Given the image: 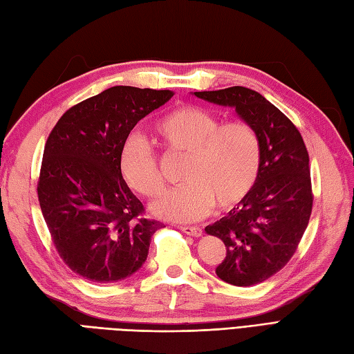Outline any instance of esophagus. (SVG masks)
<instances>
[{
    "label": "esophagus",
    "mask_w": 354,
    "mask_h": 354,
    "mask_svg": "<svg viewBox=\"0 0 354 354\" xmlns=\"http://www.w3.org/2000/svg\"><path fill=\"white\" fill-rule=\"evenodd\" d=\"M180 229H182L186 235H191V236H197L198 238V236L203 235V230H201L197 226H182Z\"/></svg>",
    "instance_id": "obj_1"
}]
</instances>
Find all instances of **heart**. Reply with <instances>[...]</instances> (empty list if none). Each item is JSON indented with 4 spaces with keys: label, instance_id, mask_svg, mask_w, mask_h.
<instances>
[{
    "label": "heart",
    "instance_id": "heart-1",
    "mask_svg": "<svg viewBox=\"0 0 354 354\" xmlns=\"http://www.w3.org/2000/svg\"><path fill=\"white\" fill-rule=\"evenodd\" d=\"M154 134L172 154L186 157L183 186L154 203L156 215L171 221H196L217 205L227 211L246 198L261 167L258 134L248 122H223L200 106L187 105L157 120ZM120 172L133 191L157 198L165 191L156 151L133 136L120 153Z\"/></svg>",
    "mask_w": 354,
    "mask_h": 354
}]
</instances>
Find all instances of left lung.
<instances>
[{
  "label": "left lung",
  "mask_w": 354,
  "mask_h": 354,
  "mask_svg": "<svg viewBox=\"0 0 354 354\" xmlns=\"http://www.w3.org/2000/svg\"><path fill=\"white\" fill-rule=\"evenodd\" d=\"M194 96L234 108L258 134L261 167L254 189L205 232L226 246L215 270L220 279L238 287L259 284L284 268L307 229L313 205L307 148L297 127L255 90L229 86Z\"/></svg>",
  "instance_id": "8db88e82"
}]
</instances>
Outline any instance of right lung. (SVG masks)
Instances as JSON below:
<instances>
[{"instance_id":"1","label":"right lung","mask_w":354,"mask_h":354,"mask_svg":"<svg viewBox=\"0 0 354 354\" xmlns=\"http://www.w3.org/2000/svg\"><path fill=\"white\" fill-rule=\"evenodd\" d=\"M174 96L118 85L71 106L50 133L38 183L42 217L57 254L93 283H116L147 261L158 221L122 177L128 134Z\"/></svg>"}]
</instances>
